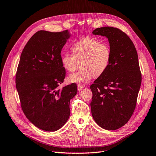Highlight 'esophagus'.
I'll return each mask as SVG.
<instances>
[{"label":"esophagus","instance_id":"esophagus-1","mask_svg":"<svg viewBox=\"0 0 156 156\" xmlns=\"http://www.w3.org/2000/svg\"><path fill=\"white\" fill-rule=\"evenodd\" d=\"M78 90L80 91H81V90H83V86H82V85H80V84H78Z\"/></svg>","mask_w":156,"mask_h":156}]
</instances>
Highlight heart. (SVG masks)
Instances as JSON below:
<instances>
[{
  "mask_svg": "<svg viewBox=\"0 0 156 156\" xmlns=\"http://www.w3.org/2000/svg\"><path fill=\"white\" fill-rule=\"evenodd\" d=\"M73 53L62 55L61 62L66 71L73 73L80 62L82 69L69 76L67 80L71 83L84 84L93 76L98 77L105 73L111 59V49L108 44L101 43L98 38L83 36L72 45Z\"/></svg>",
  "mask_w": 156,
  "mask_h": 156,
  "instance_id": "1",
  "label": "heart"
}]
</instances>
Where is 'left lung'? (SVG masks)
I'll return each mask as SVG.
<instances>
[{
  "label": "left lung",
  "mask_w": 156,
  "mask_h": 156,
  "mask_svg": "<svg viewBox=\"0 0 156 156\" xmlns=\"http://www.w3.org/2000/svg\"><path fill=\"white\" fill-rule=\"evenodd\" d=\"M92 34L108 39L111 59L105 73L90 86L91 114L103 129L117 130L129 121L136 105L142 82L137 51L130 37L116 27H100Z\"/></svg>",
  "instance_id": "obj_1"
}]
</instances>
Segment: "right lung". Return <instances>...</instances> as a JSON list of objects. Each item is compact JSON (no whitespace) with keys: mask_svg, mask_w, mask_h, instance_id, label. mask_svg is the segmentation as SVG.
Returning a JSON list of instances; mask_svg holds the SVG:
<instances>
[{"mask_svg":"<svg viewBox=\"0 0 156 156\" xmlns=\"http://www.w3.org/2000/svg\"><path fill=\"white\" fill-rule=\"evenodd\" d=\"M70 35L68 30H40L27 41L20 58L16 86L22 109L31 123L45 131L57 130L66 122L70 101L78 91L74 83L57 89L65 78L61 53Z\"/></svg>","mask_w":156,"mask_h":156,"instance_id":"add662e5","label":"right lung"}]
</instances>
